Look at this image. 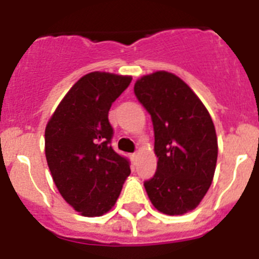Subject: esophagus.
I'll use <instances>...</instances> for the list:
<instances>
[{
    "instance_id": "esophagus-1",
    "label": "esophagus",
    "mask_w": 259,
    "mask_h": 259,
    "mask_svg": "<svg viewBox=\"0 0 259 259\" xmlns=\"http://www.w3.org/2000/svg\"><path fill=\"white\" fill-rule=\"evenodd\" d=\"M131 158H132V159H134V161H135V159H136V158H137V153H132V154H131Z\"/></svg>"
}]
</instances>
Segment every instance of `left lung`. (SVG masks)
<instances>
[{"label": "left lung", "instance_id": "obj_1", "mask_svg": "<svg viewBox=\"0 0 259 259\" xmlns=\"http://www.w3.org/2000/svg\"><path fill=\"white\" fill-rule=\"evenodd\" d=\"M135 96L152 116L157 171L144 187L158 211L196 209L214 178L218 140L200 98L176 75L157 71L135 84Z\"/></svg>", "mask_w": 259, "mask_h": 259}]
</instances>
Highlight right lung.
Wrapping results in <instances>:
<instances>
[{"instance_id":"right-lung-1","label":"right lung","mask_w":259,"mask_h":259,"mask_svg":"<svg viewBox=\"0 0 259 259\" xmlns=\"http://www.w3.org/2000/svg\"><path fill=\"white\" fill-rule=\"evenodd\" d=\"M131 76L91 72L72 85L45 128V155L66 202L84 217L115 205L131 174L130 161L111 146L109 110Z\"/></svg>"}]
</instances>
